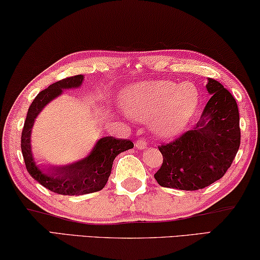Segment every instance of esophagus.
<instances>
[{
    "label": "esophagus",
    "mask_w": 260,
    "mask_h": 260,
    "mask_svg": "<svg viewBox=\"0 0 260 260\" xmlns=\"http://www.w3.org/2000/svg\"><path fill=\"white\" fill-rule=\"evenodd\" d=\"M135 147H137L138 149H146L147 148V143L143 140H138L137 142H135Z\"/></svg>",
    "instance_id": "34e87169"
}]
</instances>
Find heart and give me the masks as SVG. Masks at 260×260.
Segmentation results:
<instances>
[{"label": "heart", "instance_id": "b5f03b06", "mask_svg": "<svg viewBox=\"0 0 260 260\" xmlns=\"http://www.w3.org/2000/svg\"><path fill=\"white\" fill-rule=\"evenodd\" d=\"M201 102L200 91L189 81L177 85L169 80L139 83L120 93L122 111L138 121H149L155 137L173 139L190 121Z\"/></svg>", "mask_w": 260, "mask_h": 260}]
</instances>
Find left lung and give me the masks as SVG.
Instances as JSON below:
<instances>
[{"label": "left lung", "mask_w": 260, "mask_h": 260, "mask_svg": "<svg viewBox=\"0 0 260 260\" xmlns=\"http://www.w3.org/2000/svg\"><path fill=\"white\" fill-rule=\"evenodd\" d=\"M210 99L191 131L158 147L164 156L155 180L166 188L199 190L224 176L241 145L236 99L219 81L205 85Z\"/></svg>", "instance_id": "8db88e82"}]
</instances>
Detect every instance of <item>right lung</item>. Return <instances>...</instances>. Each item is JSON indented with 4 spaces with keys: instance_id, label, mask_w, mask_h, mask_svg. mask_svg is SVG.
<instances>
[{
    "instance_id": "1",
    "label": "right lung",
    "mask_w": 260,
    "mask_h": 260,
    "mask_svg": "<svg viewBox=\"0 0 260 260\" xmlns=\"http://www.w3.org/2000/svg\"><path fill=\"white\" fill-rule=\"evenodd\" d=\"M83 81V75L70 77L53 83L38 93L29 107L22 132L21 148L26 170L43 187L60 195H85L102 190L111 175L114 158L134 147L131 140L104 137L95 142L87 156L72 164L57 166L37 165L35 162L31 150V132L35 119L49 103L63 94V90L78 88Z\"/></svg>"
}]
</instances>
